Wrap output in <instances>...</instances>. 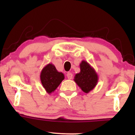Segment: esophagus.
<instances>
[{
  "label": "esophagus",
  "mask_w": 135,
  "mask_h": 135,
  "mask_svg": "<svg viewBox=\"0 0 135 135\" xmlns=\"http://www.w3.org/2000/svg\"><path fill=\"white\" fill-rule=\"evenodd\" d=\"M66 76H67V78L69 79H72L73 77V75L72 73L68 72L67 74H66Z\"/></svg>",
  "instance_id": "esophagus-1"
}]
</instances>
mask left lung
I'll return each instance as SVG.
<instances>
[{"mask_svg": "<svg viewBox=\"0 0 135 135\" xmlns=\"http://www.w3.org/2000/svg\"><path fill=\"white\" fill-rule=\"evenodd\" d=\"M80 72L75 74L74 80L82 91L88 93L97 85L98 76L95 70L85 60L80 63Z\"/></svg>", "mask_w": 135, "mask_h": 135, "instance_id": "1", "label": "left lung"}]
</instances>
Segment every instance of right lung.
I'll list each match as a JSON object with an SVG mask.
<instances>
[{
	"instance_id": "obj_1",
	"label": "right lung",
	"mask_w": 135,
	"mask_h": 135,
	"mask_svg": "<svg viewBox=\"0 0 135 135\" xmlns=\"http://www.w3.org/2000/svg\"><path fill=\"white\" fill-rule=\"evenodd\" d=\"M40 78L43 88L48 94H51L56 89L65 76L62 72L57 70L53 64L49 63L42 70Z\"/></svg>"
}]
</instances>
